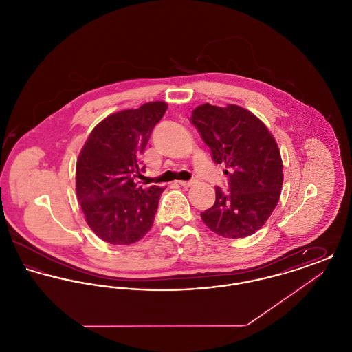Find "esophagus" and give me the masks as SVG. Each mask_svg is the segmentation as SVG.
Here are the masks:
<instances>
[{"label":"esophagus","instance_id":"1","mask_svg":"<svg viewBox=\"0 0 352 352\" xmlns=\"http://www.w3.org/2000/svg\"><path fill=\"white\" fill-rule=\"evenodd\" d=\"M178 184H181L182 187H190V186L195 184V181H179Z\"/></svg>","mask_w":352,"mask_h":352}]
</instances>
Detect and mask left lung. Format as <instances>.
Instances as JSON below:
<instances>
[{"label": "left lung", "mask_w": 352, "mask_h": 352, "mask_svg": "<svg viewBox=\"0 0 352 352\" xmlns=\"http://www.w3.org/2000/svg\"><path fill=\"white\" fill-rule=\"evenodd\" d=\"M190 121L228 175V192L215 187L217 199L201 212L203 223L223 237L251 236L265 224L281 194L283 160L274 137L260 118L234 104H203Z\"/></svg>", "instance_id": "1"}]
</instances>
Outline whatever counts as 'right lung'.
Masks as SVG:
<instances>
[{"instance_id": "1", "label": "right lung", "mask_w": 352, "mask_h": 352, "mask_svg": "<svg viewBox=\"0 0 352 352\" xmlns=\"http://www.w3.org/2000/svg\"><path fill=\"white\" fill-rule=\"evenodd\" d=\"M168 104L151 101L99 122L88 135L76 162V195L85 221L101 240L129 245L151 231L165 187L144 190L141 154Z\"/></svg>"}]
</instances>
